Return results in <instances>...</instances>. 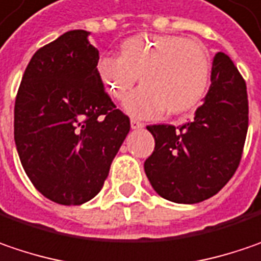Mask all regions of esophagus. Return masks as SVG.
Returning a JSON list of instances; mask_svg holds the SVG:
<instances>
[{"label":"esophagus","mask_w":261,"mask_h":261,"mask_svg":"<svg viewBox=\"0 0 261 261\" xmlns=\"http://www.w3.org/2000/svg\"><path fill=\"white\" fill-rule=\"evenodd\" d=\"M130 127H132V129H142V127H144V123L137 120V119H130Z\"/></svg>","instance_id":"34e87169"}]
</instances>
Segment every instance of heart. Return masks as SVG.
Masks as SVG:
<instances>
[{
  "instance_id": "1",
  "label": "heart",
  "mask_w": 261,
  "mask_h": 261,
  "mask_svg": "<svg viewBox=\"0 0 261 261\" xmlns=\"http://www.w3.org/2000/svg\"><path fill=\"white\" fill-rule=\"evenodd\" d=\"M106 91L124 99L137 84L144 85L126 101V110L151 117L166 110L182 116L194 110L205 95L212 64L198 42L177 35H135L120 44L119 56L104 54L95 64Z\"/></svg>"
}]
</instances>
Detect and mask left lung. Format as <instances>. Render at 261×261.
Listing matches in <instances>:
<instances>
[{"instance_id":"8db88e82","label":"left lung","mask_w":261,"mask_h":261,"mask_svg":"<svg viewBox=\"0 0 261 261\" xmlns=\"http://www.w3.org/2000/svg\"><path fill=\"white\" fill-rule=\"evenodd\" d=\"M147 129L155 147L144 169L160 197L195 204L217 194L240 166L248 129L247 86L232 60L215 56L212 85L191 122Z\"/></svg>"}]
</instances>
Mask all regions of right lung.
I'll use <instances>...</instances> for the list:
<instances>
[{
  "instance_id": "1",
  "label": "right lung",
  "mask_w": 261,
  "mask_h": 261,
  "mask_svg": "<svg viewBox=\"0 0 261 261\" xmlns=\"http://www.w3.org/2000/svg\"><path fill=\"white\" fill-rule=\"evenodd\" d=\"M89 32L69 31L29 61L14 104V141L33 187L48 200L79 205L107 179L130 120L98 77Z\"/></svg>"
}]
</instances>
